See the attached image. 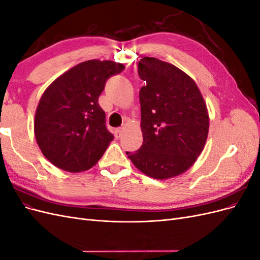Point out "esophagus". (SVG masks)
<instances>
[{"label":"esophagus","mask_w":260,"mask_h":260,"mask_svg":"<svg viewBox=\"0 0 260 260\" xmlns=\"http://www.w3.org/2000/svg\"><path fill=\"white\" fill-rule=\"evenodd\" d=\"M121 132H122V129H121V128H117V129H115L114 133H115L116 138H119V137L121 136Z\"/></svg>","instance_id":"obj_1"}]
</instances>
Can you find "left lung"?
<instances>
[{
    "instance_id": "left-lung-1",
    "label": "left lung",
    "mask_w": 260,
    "mask_h": 260,
    "mask_svg": "<svg viewBox=\"0 0 260 260\" xmlns=\"http://www.w3.org/2000/svg\"><path fill=\"white\" fill-rule=\"evenodd\" d=\"M138 73L146 81L139 94L143 144L127 155L148 177L174 178L192 167L205 146L206 103L192 78L169 62L143 57Z\"/></svg>"
}]
</instances>
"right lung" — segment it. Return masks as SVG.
<instances>
[{
    "label": "right lung",
    "mask_w": 260,
    "mask_h": 260,
    "mask_svg": "<svg viewBox=\"0 0 260 260\" xmlns=\"http://www.w3.org/2000/svg\"><path fill=\"white\" fill-rule=\"evenodd\" d=\"M124 66L113 60H86L55 79L44 91L35 117V136L42 154L69 172L92 168L114 136L105 125L99 96L108 78Z\"/></svg>",
    "instance_id": "add662e5"
}]
</instances>
